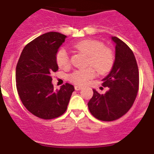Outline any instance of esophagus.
<instances>
[{"instance_id":"1","label":"esophagus","mask_w":154,"mask_h":154,"mask_svg":"<svg viewBox=\"0 0 154 154\" xmlns=\"http://www.w3.org/2000/svg\"><path fill=\"white\" fill-rule=\"evenodd\" d=\"M82 88H83V87H82V86H80V85H75V86H74V89H75L76 90H81Z\"/></svg>"}]
</instances>
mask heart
<instances>
[{"label":"heart","mask_w":154,"mask_h":154,"mask_svg":"<svg viewBox=\"0 0 154 154\" xmlns=\"http://www.w3.org/2000/svg\"><path fill=\"white\" fill-rule=\"evenodd\" d=\"M74 48L88 56L87 66H91L100 74H105L109 71L114 62L112 51L109 48L104 47L101 42L93 39H84L74 45ZM56 61L58 66L66 68L70 65V57L68 52L64 48L57 51ZM96 75L92 67L75 70L70 76V80L77 84H85L87 81Z\"/></svg>","instance_id":"heart-1"}]
</instances>
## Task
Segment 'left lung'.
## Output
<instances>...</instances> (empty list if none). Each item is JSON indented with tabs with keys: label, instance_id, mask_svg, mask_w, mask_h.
Returning a JSON list of instances; mask_svg holds the SVG:
<instances>
[{
	"label": "left lung",
	"instance_id": "1",
	"mask_svg": "<svg viewBox=\"0 0 154 154\" xmlns=\"http://www.w3.org/2000/svg\"><path fill=\"white\" fill-rule=\"evenodd\" d=\"M115 61L109 74L102 80L109 87L105 94L93 89V96L88 103L91 114L99 120L114 121L124 116L131 109L139 87V71L133 51L116 36Z\"/></svg>",
	"mask_w": 154,
	"mask_h": 154
}]
</instances>
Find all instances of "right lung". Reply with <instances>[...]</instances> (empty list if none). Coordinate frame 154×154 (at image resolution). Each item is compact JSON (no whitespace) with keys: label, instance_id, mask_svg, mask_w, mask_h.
I'll return each instance as SVG.
<instances>
[{"label":"right lung","instance_id":"right-lung-1","mask_svg":"<svg viewBox=\"0 0 154 154\" xmlns=\"http://www.w3.org/2000/svg\"><path fill=\"white\" fill-rule=\"evenodd\" d=\"M67 36L57 32L41 35L26 45L16 68V83L23 104L40 119H51L65 112L74 86L66 83L54 90L51 74L58 70L56 55Z\"/></svg>","mask_w":154,"mask_h":154}]
</instances>
